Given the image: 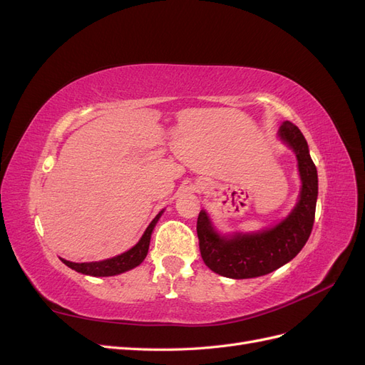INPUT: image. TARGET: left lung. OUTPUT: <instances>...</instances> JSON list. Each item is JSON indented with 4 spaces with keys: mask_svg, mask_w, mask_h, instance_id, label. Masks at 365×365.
I'll return each instance as SVG.
<instances>
[{
    "mask_svg": "<svg viewBox=\"0 0 365 365\" xmlns=\"http://www.w3.org/2000/svg\"><path fill=\"white\" fill-rule=\"evenodd\" d=\"M279 137L294 152L302 178V192L289 216L259 233L220 236L201 210L197 216V239L204 263L228 279H252L269 274L292 260L302 251L314 227L318 196L317 168L302 130L283 121Z\"/></svg>",
    "mask_w": 365,
    "mask_h": 365,
    "instance_id": "8db88e82",
    "label": "left lung"
}]
</instances>
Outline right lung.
I'll list each match as a JSON object with an SVG mask.
<instances>
[{
    "mask_svg": "<svg viewBox=\"0 0 365 365\" xmlns=\"http://www.w3.org/2000/svg\"><path fill=\"white\" fill-rule=\"evenodd\" d=\"M161 215H163V212H160L155 216V219H153L149 224V227L145 231V235H143L141 239L138 240V244L135 247H132L129 251L120 254V256L101 260V262H85V263H74V262L65 260V259H61V260L67 264L68 268H71L77 272L86 274V275H93V277H109V275H117L121 272H126L132 268L138 267V264L146 259L153 227H155V224L158 222Z\"/></svg>",
    "mask_w": 365,
    "mask_h": 365,
    "instance_id": "add662e5",
    "label": "right lung"
}]
</instances>
